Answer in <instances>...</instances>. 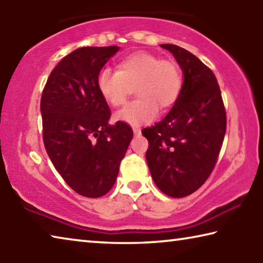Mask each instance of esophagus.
<instances>
[{
    "label": "esophagus",
    "mask_w": 263,
    "mask_h": 263,
    "mask_svg": "<svg viewBox=\"0 0 263 263\" xmlns=\"http://www.w3.org/2000/svg\"><path fill=\"white\" fill-rule=\"evenodd\" d=\"M132 130H133V133H135V135H137V136L140 135V132H141L139 127H133Z\"/></svg>",
    "instance_id": "obj_1"
}]
</instances>
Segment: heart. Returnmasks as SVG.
<instances>
[{
    "mask_svg": "<svg viewBox=\"0 0 263 263\" xmlns=\"http://www.w3.org/2000/svg\"><path fill=\"white\" fill-rule=\"evenodd\" d=\"M182 74L175 62L147 52H137L118 62L117 70L105 67L97 75V89L103 100L121 106L131 87L139 97L116 114L117 121L138 126L157 117L159 106L167 109L179 99Z\"/></svg>",
    "mask_w": 263,
    "mask_h": 263,
    "instance_id": "heart-1",
    "label": "heart"
}]
</instances>
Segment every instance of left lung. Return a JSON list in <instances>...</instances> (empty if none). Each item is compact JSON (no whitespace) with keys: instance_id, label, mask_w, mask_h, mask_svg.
Returning <instances> with one entry per match:
<instances>
[{"instance_id":"left-lung-1","label":"left lung","mask_w":263,"mask_h":263,"mask_svg":"<svg viewBox=\"0 0 263 263\" xmlns=\"http://www.w3.org/2000/svg\"><path fill=\"white\" fill-rule=\"evenodd\" d=\"M183 73L179 99L161 122L141 131L146 160L163 194L185 197L201 188L215 168L226 132V112L212 70L193 53L162 44Z\"/></svg>"}]
</instances>
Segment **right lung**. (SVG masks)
<instances>
[{
	"label": "right lung",
	"instance_id": "obj_1",
	"mask_svg": "<svg viewBox=\"0 0 263 263\" xmlns=\"http://www.w3.org/2000/svg\"><path fill=\"white\" fill-rule=\"evenodd\" d=\"M118 46L81 47L66 55L47 79L41 101L43 139L53 166L79 195L109 193L133 137L127 124L110 125V108L97 75Z\"/></svg>",
	"mask_w": 263,
	"mask_h": 263
}]
</instances>
